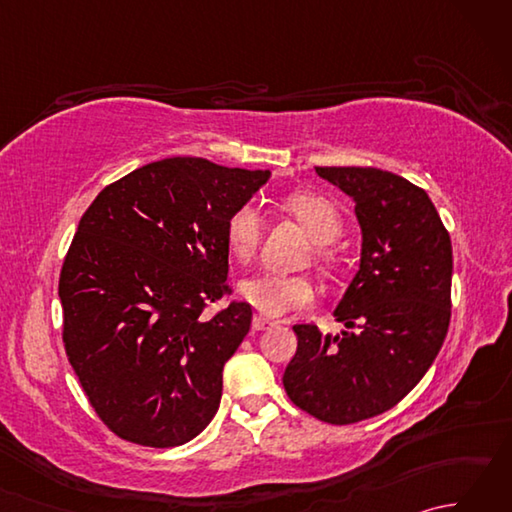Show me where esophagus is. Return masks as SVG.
I'll list each match as a JSON object with an SVG mask.
<instances>
[{
    "instance_id": "1",
    "label": "esophagus",
    "mask_w": 512,
    "mask_h": 512,
    "mask_svg": "<svg viewBox=\"0 0 512 512\" xmlns=\"http://www.w3.org/2000/svg\"><path fill=\"white\" fill-rule=\"evenodd\" d=\"M273 325H275V321L262 317V314H255L253 317V330H268V328H273Z\"/></svg>"
}]
</instances>
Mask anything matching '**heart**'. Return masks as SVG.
<instances>
[{
    "label": "heart",
    "instance_id": "obj_1",
    "mask_svg": "<svg viewBox=\"0 0 512 512\" xmlns=\"http://www.w3.org/2000/svg\"><path fill=\"white\" fill-rule=\"evenodd\" d=\"M284 209L303 226L314 244L328 246L343 233V220L336 206L317 193H292L284 200ZM259 237L262 215L253 204H242L228 215L226 244L233 257L248 262L255 255ZM239 295L268 317H284L308 308L314 301V288L306 277L259 273L239 284Z\"/></svg>",
    "mask_w": 512,
    "mask_h": 512
}]
</instances>
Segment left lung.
Instances as JSON below:
<instances>
[{"mask_svg": "<svg viewBox=\"0 0 512 512\" xmlns=\"http://www.w3.org/2000/svg\"><path fill=\"white\" fill-rule=\"evenodd\" d=\"M354 202L361 262L334 317L341 334L295 325L284 372L290 400L330 424L391 409L436 361L451 319L453 250L436 206L416 184L374 167H317Z\"/></svg>", "mask_w": 512, "mask_h": 512, "instance_id": "obj_1", "label": "left lung"}]
</instances>
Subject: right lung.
Instances as JSON below:
<instances>
[{
    "label": "right lung",
    "instance_id": "obj_1",
    "mask_svg": "<svg viewBox=\"0 0 512 512\" xmlns=\"http://www.w3.org/2000/svg\"><path fill=\"white\" fill-rule=\"evenodd\" d=\"M268 178L167 158L105 187L83 213L59 279L63 343L118 438L180 447L213 420L253 310L204 308L228 292V215Z\"/></svg>",
    "mask_w": 512,
    "mask_h": 512
}]
</instances>
